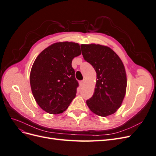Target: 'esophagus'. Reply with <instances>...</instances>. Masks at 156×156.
Listing matches in <instances>:
<instances>
[{
	"instance_id": "obj_1",
	"label": "esophagus",
	"mask_w": 156,
	"mask_h": 156,
	"mask_svg": "<svg viewBox=\"0 0 156 156\" xmlns=\"http://www.w3.org/2000/svg\"><path fill=\"white\" fill-rule=\"evenodd\" d=\"M84 83H85V81H84V80H83V81H80V82H79L80 86H81V87H83V86L84 85Z\"/></svg>"
}]
</instances>
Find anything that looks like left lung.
Masks as SVG:
<instances>
[{
	"instance_id": "left-lung-1",
	"label": "left lung",
	"mask_w": 156,
	"mask_h": 156,
	"mask_svg": "<svg viewBox=\"0 0 156 156\" xmlns=\"http://www.w3.org/2000/svg\"><path fill=\"white\" fill-rule=\"evenodd\" d=\"M84 60L96 72V84L87 104L92 112L106 117L120 107L126 92L127 75L124 65L109 47L100 44L81 45Z\"/></svg>"
}]
</instances>
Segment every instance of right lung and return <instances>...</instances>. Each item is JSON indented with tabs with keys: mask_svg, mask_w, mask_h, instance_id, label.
Masks as SVG:
<instances>
[{
	"mask_svg": "<svg viewBox=\"0 0 156 156\" xmlns=\"http://www.w3.org/2000/svg\"><path fill=\"white\" fill-rule=\"evenodd\" d=\"M81 54L79 44L59 41L37 56L31 68L30 84L33 96L41 109L55 115L67 109L78 87L72 60Z\"/></svg>",
	"mask_w": 156,
	"mask_h": 156,
	"instance_id": "1",
	"label": "right lung"
}]
</instances>
